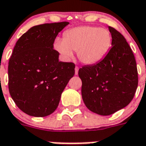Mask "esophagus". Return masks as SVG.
<instances>
[{
  "mask_svg": "<svg viewBox=\"0 0 146 146\" xmlns=\"http://www.w3.org/2000/svg\"><path fill=\"white\" fill-rule=\"evenodd\" d=\"M78 66H76V67H75V68H74V73H75V74H78Z\"/></svg>",
  "mask_w": 146,
  "mask_h": 146,
  "instance_id": "obj_1",
  "label": "esophagus"
}]
</instances>
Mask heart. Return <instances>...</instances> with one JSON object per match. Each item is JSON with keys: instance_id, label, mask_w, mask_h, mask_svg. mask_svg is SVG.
Returning <instances> with one entry per match:
<instances>
[{"instance_id": "1", "label": "heart", "mask_w": 146, "mask_h": 146, "mask_svg": "<svg viewBox=\"0 0 146 146\" xmlns=\"http://www.w3.org/2000/svg\"><path fill=\"white\" fill-rule=\"evenodd\" d=\"M111 43L112 36L108 30L84 26L66 31L64 39H56L55 48L65 58H71L73 51L77 52L81 63L91 65L100 62L106 56Z\"/></svg>"}]
</instances>
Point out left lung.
Here are the masks:
<instances>
[{"label":"left lung","mask_w":146,"mask_h":146,"mask_svg":"<svg viewBox=\"0 0 146 146\" xmlns=\"http://www.w3.org/2000/svg\"><path fill=\"white\" fill-rule=\"evenodd\" d=\"M112 47L97 64L78 71L82 81L81 95L91 111L108 116L131 102L138 86L135 56L123 35L111 27Z\"/></svg>","instance_id":"obj_1"}]
</instances>
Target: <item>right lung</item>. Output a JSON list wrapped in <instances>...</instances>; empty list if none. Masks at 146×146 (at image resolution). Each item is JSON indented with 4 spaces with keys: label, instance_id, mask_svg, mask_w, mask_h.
<instances>
[{
    "label": "right lung",
    "instance_id": "right-lung-1",
    "mask_svg": "<svg viewBox=\"0 0 146 146\" xmlns=\"http://www.w3.org/2000/svg\"><path fill=\"white\" fill-rule=\"evenodd\" d=\"M68 22L38 25L21 36L8 64V88L16 105L25 113L43 117L55 111L74 74L72 62L58 61L53 48L58 33Z\"/></svg>",
    "mask_w": 146,
    "mask_h": 146
}]
</instances>
